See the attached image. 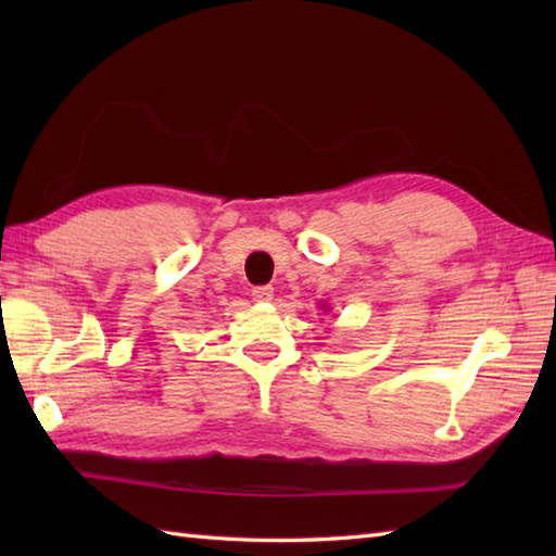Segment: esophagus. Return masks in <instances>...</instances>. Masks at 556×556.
<instances>
[{"label": "esophagus", "instance_id": "1", "mask_svg": "<svg viewBox=\"0 0 556 556\" xmlns=\"http://www.w3.org/2000/svg\"><path fill=\"white\" fill-rule=\"evenodd\" d=\"M271 299H275V289H271V287H255L253 289V301L269 303Z\"/></svg>", "mask_w": 556, "mask_h": 556}]
</instances>
